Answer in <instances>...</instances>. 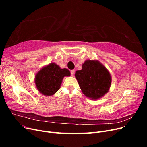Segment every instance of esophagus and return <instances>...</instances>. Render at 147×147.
<instances>
[{
  "instance_id": "obj_1",
  "label": "esophagus",
  "mask_w": 147,
  "mask_h": 147,
  "mask_svg": "<svg viewBox=\"0 0 147 147\" xmlns=\"http://www.w3.org/2000/svg\"><path fill=\"white\" fill-rule=\"evenodd\" d=\"M70 74H71V75H72V76H74V74H75V70H72L70 71Z\"/></svg>"
}]
</instances>
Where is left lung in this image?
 <instances>
[{
    "mask_svg": "<svg viewBox=\"0 0 147 147\" xmlns=\"http://www.w3.org/2000/svg\"><path fill=\"white\" fill-rule=\"evenodd\" d=\"M75 77L83 94L92 100L106 94L112 83L109 71L98 60H86L82 69L75 72Z\"/></svg>",
    "mask_w": 147,
    "mask_h": 147,
    "instance_id": "1",
    "label": "left lung"
}]
</instances>
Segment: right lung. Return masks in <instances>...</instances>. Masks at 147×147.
<instances>
[{"instance_id": "1", "label": "right lung", "mask_w": 147, "mask_h": 147, "mask_svg": "<svg viewBox=\"0 0 147 147\" xmlns=\"http://www.w3.org/2000/svg\"><path fill=\"white\" fill-rule=\"evenodd\" d=\"M70 76V71L61 69L55 63L42 67L35 74L34 82L37 90L46 96L54 95L58 91L64 77Z\"/></svg>"}]
</instances>
